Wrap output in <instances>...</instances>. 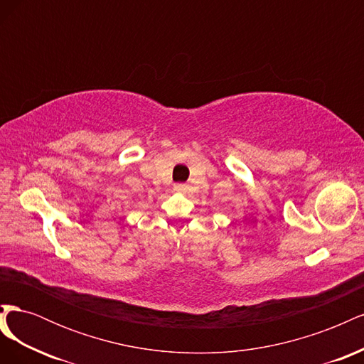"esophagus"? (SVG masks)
<instances>
[{"label": "esophagus", "mask_w": 364, "mask_h": 364, "mask_svg": "<svg viewBox=\"0 0 364 364\" xmlns=\"http://www.w3.org/2000/svg\"><path fill=\"white\" fill-rule=\"evenodd\" d=\"M174 190H176V191H181V193H185L186 185H185V183H176V185H174Z\"/></svg>", "instance_id": "1"}]
</instances>
